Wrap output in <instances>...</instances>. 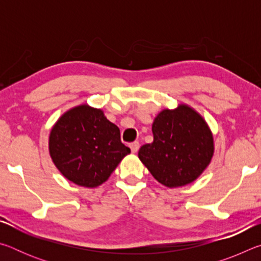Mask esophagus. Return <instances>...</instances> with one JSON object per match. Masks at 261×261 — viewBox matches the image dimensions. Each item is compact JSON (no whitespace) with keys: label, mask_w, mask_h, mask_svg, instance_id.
Returning <instances> with one entry per match:
<instances>
[{"label":"esophagus","mask_w":261,"mask_h":261,"mask_svg":"<svg viewBox=\"0 0 261 261\" xmlns=\"http://www.w3.org/2000/svg\"><path fill=\"white\" fill-rule=\"evenodd\" d=\"M130 148H131V152L132 153L138 152V149H139V143H138V141H134V143H131L130 144Z\"/></svg>","instance_id":"esophagus-1"}]
</instances>
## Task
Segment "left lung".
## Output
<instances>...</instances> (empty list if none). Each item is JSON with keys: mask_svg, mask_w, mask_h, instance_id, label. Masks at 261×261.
<instances>
[{"mask_svg": "<svg viewBox=\"0 0 261 261\" xmlns=\"http://www.w3.org/2000/svg\"><path fill=\"white\" fill-rule=\"evenodd\" d=\"M152 144L138 156L158 182L169 188L193 182L213 156V137L199 114L188 106L165 109L153 122Z\"/></svg>", "mask_w": 261, "mask_h": 261, "instance_id": "1", "label": "left lung"}]
</instances>
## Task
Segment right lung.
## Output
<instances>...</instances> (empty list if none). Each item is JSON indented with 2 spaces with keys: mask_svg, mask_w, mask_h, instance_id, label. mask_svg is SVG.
I'll use <instances>...</instances> for the list:
<instances>
[{
  "mask_svg": "<svg viewBox=\"0 0 261 261\" xmlns=\"http://www.w3.org/2000/svg\"><path fill=\"white\" fill-rule=\"evenodd\" d=\"M131 151L121 141L120 129L102 110L78 106L51 129L49 153L64 177L81 187L102 184Z\"/></svg>",
  "mask_w": 261,
  "mask_h": 261,
  "instance_id": "add662e5",
  "label": "right lung"
}]
</instances>
